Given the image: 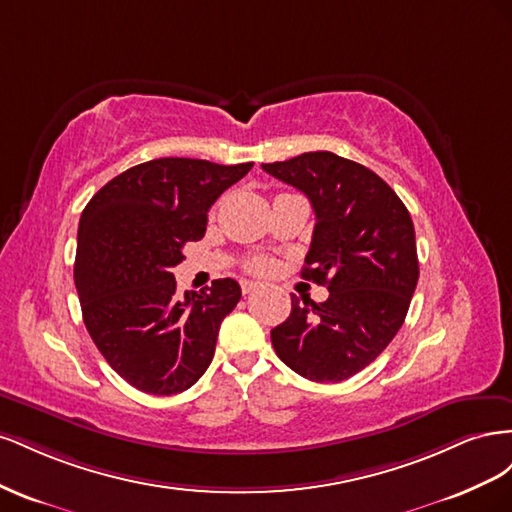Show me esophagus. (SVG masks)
<instances>
[{
  "label": "esophagus",
  "mask_w": 512,
  "mask_h": 512,
  "mask_svg": "<svg viewBox=\"0 0 512 512\" xmlns=\"http://www.w3.org/2000/svg\"><path fill=\"white\" fill-rule=\"evenodd\" d=\"M256 288H260V282H252V280H241V292L243 294H250Z\"/></svg>",
  "instance_id": "esophagus-1"
}]
</instances>
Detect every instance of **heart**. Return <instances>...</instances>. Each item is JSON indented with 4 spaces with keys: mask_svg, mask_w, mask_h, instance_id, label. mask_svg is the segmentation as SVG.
Instances as JSON below:
<instances>
[{
    "mask_svg": "<svg viewBox=\"0 0 512 512\" xmlns=\"http://www.w3.org/2000/svg\"><path fill=\"white\" fill-rule=\"evenodd\" d=\"M271 267H273V262L265 256H256V258L247 262V269L256 271V273H267V271H271Z\"/></svg>",
    "mask_w": 512,
    "mask_h": 512,
    "instance_id": "b5f03b06",
    "label": "heart"
}]
</instances>
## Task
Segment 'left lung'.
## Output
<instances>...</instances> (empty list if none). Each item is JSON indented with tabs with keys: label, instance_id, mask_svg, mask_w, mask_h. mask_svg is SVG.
Masks as SVG:
<instances>
[{
	"label": "left lung",
	"instance_id": "1",
	"mask_svg": "<svg viewBox=\"0 0 512 512\" xmlns=\"http://www.w3.org/2000/svg\"><path fill=\"white\" fill-rule=\"evenodd\" d=\"M262 170L312 203L316 226L301 275L329 288L324 303L292 294L290 316L271 329L273 348L307 380H348L376 361L406 320L418 282L410 213L374 170L331 151Z\"/></svg>",
	"mask_w": 512,
	"mask_h": 512
}]
</instances>
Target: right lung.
I'll use <instances>...</instances> for the list:
<instances>
[{"instance_id": "add662e5", "label": "right lung", "mask_w": 512, "mask_h": 512, "mask_svg": "<svg viewBox=\"0 0 512 512\" xmlns=\"http://www.w3.org/2000/svg\"><path fill=\"white\" fill-rule=\"evenodd\" d=\"M252 166L151 160L108 181L83 209L74 284L85 327L138 391L175 395L207 371L241 288L224 277L179 297L173 269L183 245L203 239L211 205Z\"/></svg>"}]
</instances>
